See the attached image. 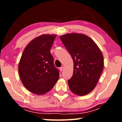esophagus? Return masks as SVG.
I'll list each match as a JSON object with an SVG mask.
<instances>
[{"label": "esophagus", "mask_w": 122, "mask_h": 122, "mask_svg": "<svg viewBox=\"0 0 122 122\" xmlns=\"http://www.w3.org/2000/svg\"><path fill=\"white\" fill-rule=\"evenodd\" d=\"M63 70H64V67L63 66H61V67L60 68V71H62Z\"/></svg>", "instance_id": "34e87169"}]
</instances>
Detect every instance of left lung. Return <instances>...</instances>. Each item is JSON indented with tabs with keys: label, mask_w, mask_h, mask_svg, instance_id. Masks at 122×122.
Returning <instances> with one entry per match:
<instances>
[{
	"label": "left lung",
	"mask_w": 122,
	"mask_h": 122,
	"mask_svg": "<svg viewBox=\"0 0 122 122\" xmlns=\"http://www.w3.org/2000/svg\"><path fill=\"white\" fill-rule=\"evenodd\" d=\"M74 62L72 77L68 83L71 91L78 96L89 94L97 84L102 73V53L96 43L84 34H66L60 36Z\"/></svg>",
	"instance_id": "obj_1"
}]
</instances>
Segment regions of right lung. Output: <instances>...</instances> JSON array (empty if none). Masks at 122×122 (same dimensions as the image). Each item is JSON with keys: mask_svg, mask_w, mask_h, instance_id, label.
I'll list each match as a JSON object with an SVG mask.
<instances>
[{"mask_svg": "<svg viewBox=\"0 0 122 122\" xmlns=\"http://www.w3.org/2000/svg\"><path fill=\"white\" fill-rule=\"evenodd\" d=\"M56 35L43 34L29 42L23 51L18 66L21 81L30 92L38 95L52 89L59 78L51 53Z\"/></svg>", "mask_w": 122, "mask_h": 122, "instance_id": "add662e5", "label": "right lung"}]
</instances>
